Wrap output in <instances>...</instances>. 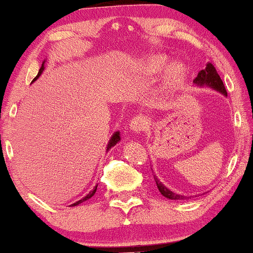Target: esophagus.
<instances>
[{"instance_id": "obj_1", "label": "esophagus", "mask_w": 253, "mask_h": 253, "mask_svg": "<svg viewBox=\"0 0 253 253\" xmlns=\"http://www.w3.org/2000/svg\"><path fill=\"white\" fill-rule=\"evenodd\" d=\"M147 126H148L147 119H146L144 115H136V117L133 118L129 123L130 129L135 133L142 132V130L147 128Z\"/></svg>"}]
</instances>
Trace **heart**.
<instances>
[{"instance_id": "obj_1", "label": "heart", "mask_w": 253, "mask_h": 253, "mask_svg": "<svg viewBox=\"0 0 253 253\" xmlns=\"http://www.w3.org/2000/svg\"><path fill=\"white\" fill-rule=\"evenodd\" d=\"M169 57L163 56V55H153L148 60L147 68L148 71L153 74H158L169 67ZM185 78V69L181 65H174L167 71V75L165 79V84L164 88L166 90H173L175 88H178L182 84Z\"/></svg>"}]
</instances>
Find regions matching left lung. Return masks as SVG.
<instances>
[{
  "label": "left lung",
  "mask_w": 253,
  "mask_h": 253,
  "mask_svg": "<svg viewBox=\"0 0 253 253\" xmlns=\"http://www.w3.org/2000/svg\"><path fill=\"white\" fill-rule=\"evenodd\" d=\"M194 82H196L197 84H200V86L206 84V86H210V87L214 88V89L219 90V92L223 93L224 95H227L226 89H225V86L223 84V80H221L220 77H219V74L217 73V71H215L214 66L212 65V63H208L206 68L204 69V71H200V73L198 74V77L196 78ZM154 180H156L158 190L160 191V193L163 194L164 197L169 198V199H172V200H181L185 198V197L180 196V194L173 193L172 191H169V188H166L159 180H158V178L156 175H154Z\"/></svg>",
  "instance_id": "left-lung-1"
}]
</instances>
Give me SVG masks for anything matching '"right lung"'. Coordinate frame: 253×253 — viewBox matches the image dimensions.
Listing matches in <instances>:
<instances>
[{"label": "right lung", "instance_id": "1", "mask_svg": "<svg viewBox=\"0 0 253 253\" xmlns=\"http://www.w3.org/2000/svg\"><path fill=\"white\" fill-rule=\"evenodd\" d=\"M43 65H44V62H43V63H42L41 68H40V71H39V74H38V75H36V77L34 78V80H33V81H35V80H36V79H38V78L40 77V75H41V74H42V72H43V69H44V67H43ZM119 140H120V134H119V132H117V133H114V134H113V136H112V139H111V140H109V144H108V147H107V150H109V148H111V147H112V146H114L115 144H117V142L119 141ZM96 187H97V186H95V187H94V188H93V190H92V191H90V192H89V193H88L86 197H84V198H82V199H81V200H79V202H77V203H74V204H72V206H77V205H79V204L84 203V200H87V199H89V198H92V197L94 196V194H95V192H96Z\"/></svg>", "mask_w": 253, "mask_h": 253}]
</instances>
